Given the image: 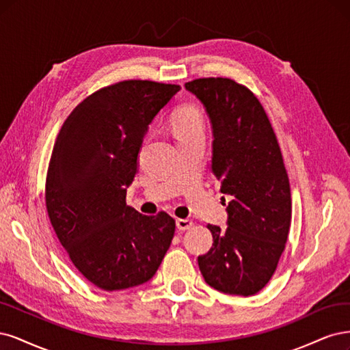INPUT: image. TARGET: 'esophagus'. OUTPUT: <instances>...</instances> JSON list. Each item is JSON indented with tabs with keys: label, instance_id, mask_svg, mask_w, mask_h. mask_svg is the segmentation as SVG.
Returning <instances> with one entry per match:
<instances>
[{
	"label": "esophagus",
	"instance_id": "34e87169",
	"mask_svg": "<svg viewBox=\"0 0 350 350\" xmlns=\"http://www.w3.org/2000/svg\"><path fill=\"white\" fill-rule=\"evenodd\" d=\"M176 225H177V228H178V230L186 231V230H189V228L193 227V221H191V219H187V218H185V219L178 218V219L176 221Z\"/></svg>",
	"mask_w": 350,
	"mask_h": 350
}]
</instances>
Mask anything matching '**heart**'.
Masks as SVG:
<instances>
[{"label":"heart","instance_id":"heart-1","mask_svg":"<svg viewBox=\"0 0 350 350\" xmlns=\"http://www.w3.org/2000/svg\"><path fill=\"white\" fill-rule=\"evenodd\" d=\"M170 122L177 139H183L196 133H204L205 129L202 111L193 105L178 107L173 113Z\"/></svg>","mask_w":350,"mask_h":350}]
</instances>
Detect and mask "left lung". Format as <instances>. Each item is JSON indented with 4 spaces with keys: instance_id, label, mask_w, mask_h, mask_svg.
<instances>
[{
    "instance_id": "obj_1",
    "label": "left lung",
    "mask_w": 350,
    "mask_h": 350,
    "mask_svg": "<svg viewBox=\"0 0 350 350\" xmlns=\"http://www.w3.org/2000/svg\"><path fill=\"white\" fill-rule=\"evenodd\" d=\"M209 116L212 173L231 196L227 230L208 225L213 243L198 257L205 282L224 294L249 297L272 279L291 227V187L270 120L257 97L231 78L185 84Z\"/></svg>"
}]
</instances>
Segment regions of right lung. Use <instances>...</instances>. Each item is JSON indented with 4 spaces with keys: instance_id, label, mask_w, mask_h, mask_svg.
<instances>
[{
    "instance_id": "add662e5",
    "label": "right lung",
    "mask_w": 350,
    "mask_h": 350,
    "mask_svg": "<svg viewBox=\"0 0 350 350\" xmlns=\"http://www.w3.org/2000/svg\"><path fill=\"white\" fill-rule=\"evenodd\" d=\"M180 85L128 80L100 88L66 118L51 155L46 209L71 262L100 289L148 282L172 244L176 221L126 205L148 125Z\"/></svg>"
}]
</instances>
